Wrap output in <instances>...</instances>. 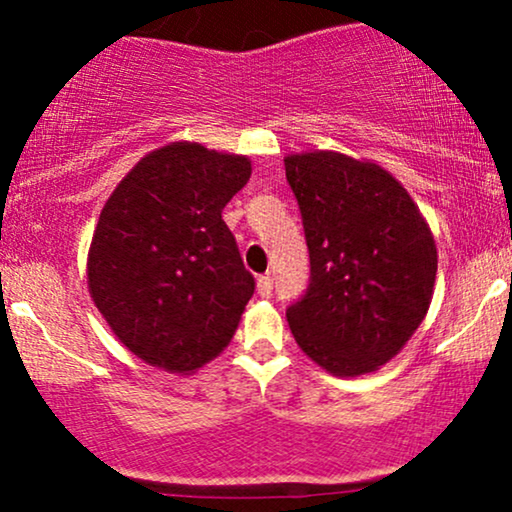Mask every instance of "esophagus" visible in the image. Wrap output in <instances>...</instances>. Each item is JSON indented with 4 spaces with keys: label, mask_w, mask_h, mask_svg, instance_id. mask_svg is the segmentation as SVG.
<instances>
[{
    "label": "esophagus",
    "mask_w": 512,
    "mask_h": 512,
    "mask_svg": "<svg viewBox=\"0 0 512 512\" xmlns=\"http://www.w3.org/2000/svg\"><path fill=\"white\" fill-rule=\"evenodd\" d=\"M272 291H274V279L269 274H264V276H260V279H257V293H260L262 298H269L272 296Z\"/></svg>",
    "instance_id": "1"
}]
</instances>
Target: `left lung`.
Instances as JSON below:
<instances>
[{
  "mask_svg": "<svg viewBox=\"0 0 512 512\" xmlns=\"http://www.w3.org/2000/svg\"><path fill=\"white\" fill-rule=\"evenodd\" d=\"M310 255L286 308L301 349L334 375L375 370L424 320L438 255L419 207L375 163L315 151L284 161Z\"/></svg>",
  "mask_w": 512,
  "mask_h": 512,
  "instance_id": "obj_1",
  "label": "left lung"
}]
</instances>
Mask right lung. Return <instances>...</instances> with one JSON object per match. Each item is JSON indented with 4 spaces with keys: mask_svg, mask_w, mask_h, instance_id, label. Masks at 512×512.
I'll return each mask as SVG.
<instances>
[{
    "mask_svg": "<svg viewBox=\"0 0 512 512\" xmlns=\"http://www.w3.org/2000/svg\"><path fill=\"white\" fill-rule=\"evenodd\" d=\"M250 180L245 156L163 146L101 211L88 289L122 344L146 363L195 370L231 342L255 293L221 211Z\"/></svg>",
    "mask_w": 512,
    "mask_h": 512,
    "instance_id": "1",
    "label": "right lung"
}]
</instances>
